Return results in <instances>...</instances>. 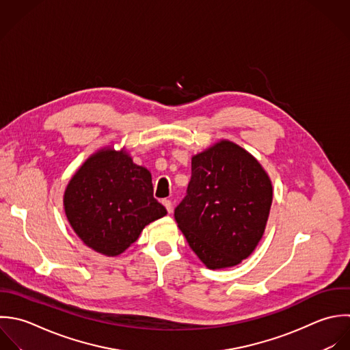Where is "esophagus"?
Listing matches in <instances>:
<instances>
[{"label":"esophagus","instance_id":"obj_1","mask_svg":"<svg viewBox=\"0 0 350 350\" xmlns=\"http://www.w3.org/2000/svg\"><path fill=\"white\" fill-rule=\"evenodd\" d=\"M162 203H163V206L166 207V210H167V213L170 214L172 211H173V203L170 202V200H167V199H165V200H162Z\"/></svg>","mask_w":350,"mask_h":350}]
</instances>
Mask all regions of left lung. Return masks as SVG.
Segmentation results:
<instances>
[{
  "mask_svg": "<svg viewBox=\"0 0 350 350\" xmlns=\"http://www.w3.org/2000/svg\"><path fill=\"white\" fill-rule=\"evenodd\" d=\"M273 184L259 161L222 139L192 157L187 196L174 218L191 250L210 270L240 265L265 234Z\"/></svg>",
  "mask_w": 350,
  "mask_h": 350,
  "instance_id": "8db88e82",
  "label": "left lung"
}]
</instances>
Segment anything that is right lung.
<instances>
[{"label": "right lung", "instance_id": "1", "mask_svg": "<svg viewBox=\"0 0 350 350\" xmlns=\"http://www.w3.org/2000/svg\"><path fill=\"white\" fill-rule=\"evenodd\" d=\"M151 173L122 148L107 146L77 169L64 192V210L77 237L105 256H117L143 229L165 217L152 195Z\"/></svg>", "mask_w": 350, "mask_h": 350}]
</instances>
